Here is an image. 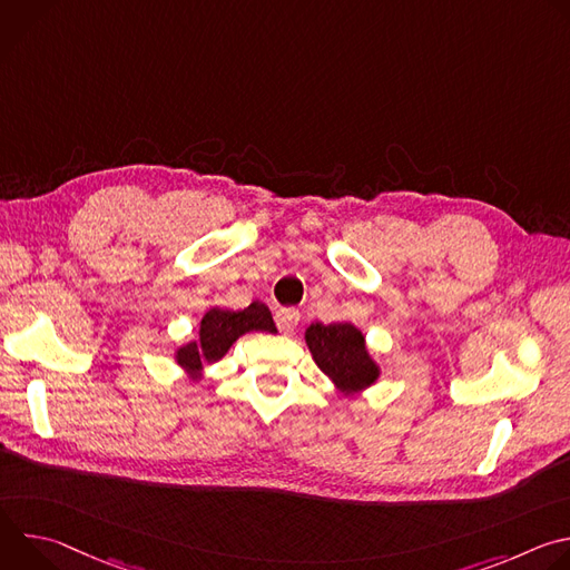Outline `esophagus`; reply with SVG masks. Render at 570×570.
Listing matches in <instances>:
<instances>
[{
	"instance_id": "obj_1",
	"label": "esophagus",
	"mask_w": 570,
	"mask_h": 570,
	"mask_svg": "<svg viewBox=\"0 0 570 570\" xmlns=\"http://www.w3.org/2000/svg\"><path fill=\"white\" fill-rule=\"evenodd\" d=\"M297 322H299V313H297L295 308H279V311L275 313V324H277V330H279L284 336H291V334L295 332Z\"/></svg>"
}]
</instances>
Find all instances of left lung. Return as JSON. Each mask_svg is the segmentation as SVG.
<instances>
[{
  "label": "left lung",
  "instance_id": "left-lung-1",
  "mask_svg": "<svg viewBox=\"0 0 570 570\" xmlns=\"http://www.w3.org/2000/svg\"><path fill=\"white\" fill-rule=\"evenodd\" d=\"M304 343L320 372L343 396L365 392L381 376L365 334L352 322H313L304 332Z\"/></svg>",
  "mask_w": 570,
  "mask_h": 570
}]
</instances>
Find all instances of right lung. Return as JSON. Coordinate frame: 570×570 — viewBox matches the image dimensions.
I'll use <instances>...</instances> for the list:
<instances>
[{
  "label": "right lung",
  "instance_id": "obj_1",
  "mask_svg": "<svg viewBox=\"0 0 570 570\" xmlns=\"http://www.w3.org/2000/svg\"><path fill=\"white\" fill-rule=\"evenodd\" d=\"M253 332L277 334L271 308L259 299L240 311L212 306L200 320L198 338L178 345L174 350V361L189 383H200L205 379V365H214L225 358L240 336Z\"/></svg>",
  "mask_w": 570,
  "mask_h": 570
}]
</instances>
